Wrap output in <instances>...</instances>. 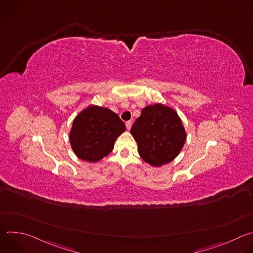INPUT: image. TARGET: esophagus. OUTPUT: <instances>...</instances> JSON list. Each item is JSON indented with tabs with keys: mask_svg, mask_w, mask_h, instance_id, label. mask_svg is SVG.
Masks as SVG:
<instances>
[{
	"mask_svg": "<svg viewBox=\"0 0 253 253\" xmlns=\"http://www.w3.org/2000/svg\"><path fill=\"white\" fill-rule=\"evenodd\" d=\"M131 126H132V122H131V121L126 122V128H127V130H130V129H131Z\"/></svg>",
	"mask_w": 253,
	"mask_h": 253,
	"instance_id": "1",
	"label": "esophagus"
}]
</instances>
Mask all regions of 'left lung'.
I'll return each instance as SVG.
<instances>
[{"label": "left lung", "mask_w": 253, "mask_h": 253, "mask_svg": "<svg viewBox=\"0 0 253 253\" xmlns=\"http://www.w3.org/2000/svg\"><path fill=\"white\" fill-rule=\"evenodd\" d=\"M130 133L146 163L161 167L174 160L184 146L186 131L173 108L161 103L143 108Z\"/></svg>", "instance_id": "obj_1"}]
</instances>
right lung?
<instances>
[{
	"mask_svg": "<svg viewBox=\"0 0 253 253\" xmlns=\"http://www.w3.org/2000/svg\"><path fill=\"white\" fill-rule=\"evenodd\" d=\"M125 130L124 122L109 108L90 105L73 120L69 140L78 158L98 162L111 153L116 139Z\"/></svg>",
	"mask_w": 253,
	"mask_h": 253,
	"instance_id": "right-lung-1",
	"label": "right lung"
}]
</instances>
